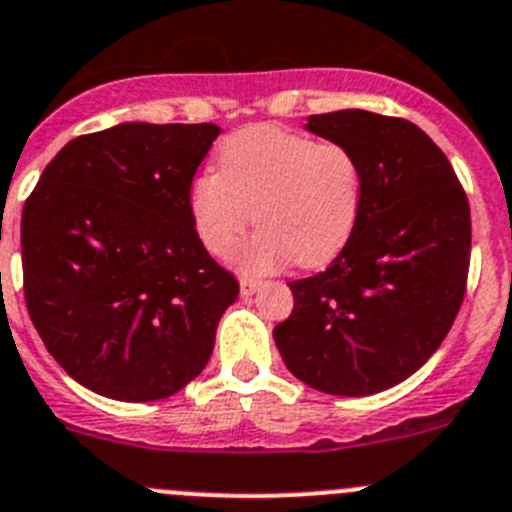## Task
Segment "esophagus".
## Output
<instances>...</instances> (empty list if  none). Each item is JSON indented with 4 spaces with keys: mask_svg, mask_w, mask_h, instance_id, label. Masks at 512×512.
Segmentation results:
<instances>
[{
    "mask_svg": "<svg viewBox=\"0 0 512 512\" xmlns=\"http://www.w3.org/2000/svg\"><path fill=\"white\" fill-rule=\"evenodd\" d=\"M260 287H262V282L260 280H252V277H242V280H240V292L245 297L255 295V292L260 290Z\"/></svg>",
    "mask_w": 512,
    "mask_h": 512,
    "instance_id": "esophagus-1",
    "label": "esophagus"
}]
</instances>
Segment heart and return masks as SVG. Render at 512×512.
Masks as SVG:
<instances>
[{
	"mask_svg": "<svg viewBox=\"0 0 512 512\" xmlns=\"http://www.w3.org/2000/svg\"><path fill=\"white\" fill-rule=\"evenodd\" d=\"M220 172L190 185V215L207 252L230 257L252 220L260 225L240 255L247 272L297 260H332L350 240L362 207V167L340 142L280 127H250L222 142Z\"/></svg>",
	"mask_w": 512,
	"mask_h": 512,
	"instance_id": "b5f03b06",
	"label": "heart"
}]
</instances>
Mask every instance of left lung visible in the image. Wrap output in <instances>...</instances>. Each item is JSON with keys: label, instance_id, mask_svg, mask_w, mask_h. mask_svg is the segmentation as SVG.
Wrapping results in <instances>:
<instances>
[{"label": "left lung", "instance_id": "obj_1", "mask_svg": "<svg viewBox=\"0 0 512 512\" xmlns=\"http://www.w3.org/2000/svg\"><path fill=\"white\" fill-rule=\"evenodd\" d=\"M305 130L362 167L357 225L330 267L290 282L295 307L272 330L287 370L327 395L393 388L453 327L470 267V207L448 157L400 117L340 109Z\"/></svg>", "mask_w": 512, "mask_h": 512}]
</instances>
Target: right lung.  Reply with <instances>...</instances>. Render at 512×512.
Wrapping results in <instances>:
<instances>
[{"label": "right lung", "instance_id": "obj_1", "mask_svg": "<svg viewBox=\"0 0 512 512\" xmlns=\"http://www.w3.org/2000/svg\"><path fill=\"white\" fill-rule=\"evenodd\" d=\"M220 127L122 122L67 142L22 212L24 300L69 377L124 403L205 370L240 285L205 250L190 185Z\"/></svg>", "mask_w": 512, "mask_h": 512}]
</instances>
